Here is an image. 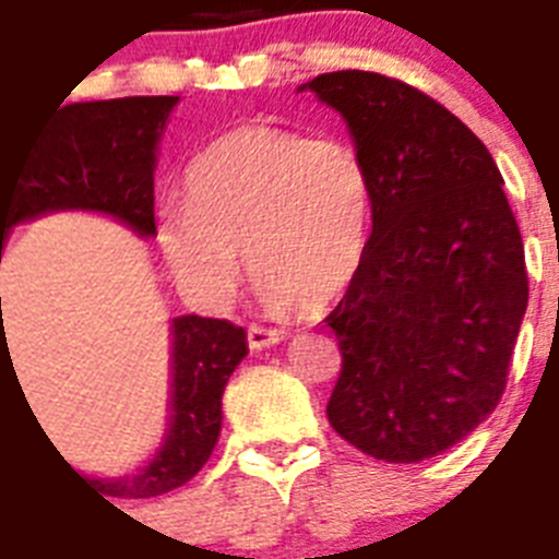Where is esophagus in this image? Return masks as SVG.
<instances>
[{"label": "esophagus", "mask_w": 559, "mask_h": 559, "mask_svg": "<svg viewBox=\"0 0 559 559\" xmlns=\"http://www.w3.org/2000/svg\"><path fill=\"white\" fill-rule=\"evenodd\" d=\"M247 342L252 350H264L270 344L284 342V330H272V326H261V324H249L247 326Z\"/></svg>", "instance_id": "esophagus-1"}]
</instances>
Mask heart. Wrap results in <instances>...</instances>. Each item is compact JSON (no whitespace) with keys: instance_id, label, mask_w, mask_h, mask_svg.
Here are the masks:
<instances>
[{"instance_id":"obj_1","label":"heart","mask_w":559,"mask_h":559,"mask_svg":"<svg viewBox=\"0 0 559 559\" xmlns=\"http://www.w3.org/2000/svg\"><path fill=\"white\" fill-rule=\"evenodd\" d=\"M186 203L157 217L177 278L215 304L249 270L275 310L321 307L350 287L370 238V177L350 143L240 126L189 163Z\"/></svg>"}]
</instances>
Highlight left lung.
Wrapping results in <instances>:
<instances>
[{
    "label": "left lung",
    "instance_id": "obj_1",
    "mask_svg": "<svg viewBox=\"0 0 559 559\" xmlns=\"http://www.w3.org/2000/svg\"><path fill=\"white\" fill-rule=\"evenodd\" d=\"M304 88L347 122L373 212L361 270L326 316L342 350L326 419L373 460H430L500 405L528 307L502 175L460 117L402 80L333 71Z\"/></svg>",
    "mask_w": 559,
    "mask_h": 559
}]
</instances>
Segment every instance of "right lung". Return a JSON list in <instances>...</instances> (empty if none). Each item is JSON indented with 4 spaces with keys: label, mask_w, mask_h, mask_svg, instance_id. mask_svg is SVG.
<instances>
[{
    "label": "right lung",
    "mask_w": 559,
    "mask_h": 559,
    "mask_svg": "<svg viewBox=\"0 0 559 559\" xmlns=\"http://www.w3.org/2000/svg\"><path fill=\"white\" fill-rule=\"evenodd\" d=\"M175 106L177 97H122L57 108L28 152L0 160V261L11 226L59 209L106 212L143 238L157 233L154 160ZM4 353L2 338L0 365ZM243 356V326L180 316L171 321V421L157 456L120 479H83L62 462L108 497L148 500L175 491L212 456L224 419L221 396Z\"/></svg>",
    "instance_id": "1"
}]
</instances>
